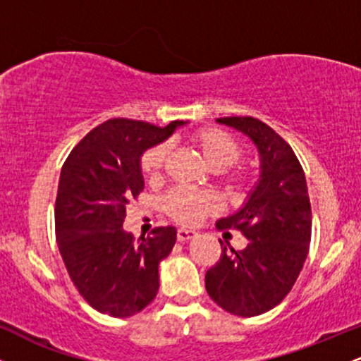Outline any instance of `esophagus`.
Wrapping results in <instances>:
<instances>
[{"label": "esophagus", "mask_w": 361, "mask_h": 361, "mask_svg": "<svg viewBox=\"0 0 361 361\" xmlns=\"http://www.w3.org/2000/svg\"><path fill=\"white\" fill-rule=\"evenodd\" d=\"M195 235H197V233H195V231L183 229V227H181V229H178V231H176V238H178V241H188V239L195 238Z\"/></svg>", "instance_id": "34e87169"}]
</instances>
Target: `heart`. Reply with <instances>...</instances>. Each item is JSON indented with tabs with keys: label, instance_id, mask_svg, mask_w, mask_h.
Returning <instances> with one entry per match:
<instances>
[{
	"label": "heart",
	"instance_id": "obj_1",
	"mask_svg": "<svg viewBox=\"0 0 361 361\" xmlns=\"http://www.w3.org/2000/svg\"><path fill=\"white\" fill-rule=\"evenodd\" d=\"M192 144L200 151L210 168L222 169L221 176L235 195H246L251 190V178L241 169L233 168V164L241 159V146L231 137L227 132L215 127H202L192 134ZM169 154L168 144L161 142L149 147L140 156V171L147 180H159L163 175L164 164ZM231 168L229 169L228 166ZM163 209L173 221L193 226L200 222L205 215L219 210V198L214 193L204 190L176 186L163 198Z\"/></svg>",
	"mask_w": 361,
	"mask_h": 361
}]
</instances>
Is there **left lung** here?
<instances>
[{"mask_svg":"<svg viewBox=\"0 0 361 361\" xmlns=\"http://www.w3.org/2000/svg\"><path fill=\"white\" fill-rule=\"evenodd\" d=\"M219 123L238 128L258 147L259 183L250 200L217 229H235L247 246L235 251L221 239V259L205 273V288L215 304L241 317L279 305L292 290L307 258L312 212L304 169L293 149L270 126L255 117H224Z\"/></svg>","mask_w":361,"mask_h":361,"instance_id":"8db88e82","label":"left lung"}]
</instances>
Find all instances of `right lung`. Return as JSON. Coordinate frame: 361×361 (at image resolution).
<instances>
[{
	"label": "right lung",
	"mask_w": 361,
	"mask_h": 361,
	"mask_svg": "<svg viewBox=\"0 0 361 361\" xmlns=\"http://www.w3.org/2000/svg\"><path fill=\"white\" fill-rule=\"evenodd\" d=\"M183 123L110 118L88 132L62 164L54 210L57 246L74 287L98 312L128 317L154 300L157 267L175 246L176 229L156 227L135 241L122 224L128 202L144 190L142 152Z\"/></svg>",
	"instance_id": "right-lung-1"
}]
</instances>
